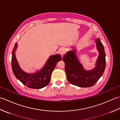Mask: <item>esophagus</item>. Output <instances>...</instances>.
Listing matches in <instances>:
<instances>
[{
	"label": "esophagus",
	"instance_id": "obj_1",
	"mask_svg": "<svg viewBox=\"0 0 120 120\" xmlns=\"http://www.w3.org/2000/svg\"><path fill=\"white\" fill-rule=\"evenodd\" d=\"M66 52H67L66 49L64 48H62V49H60V53L61 54H62V55L65 54L66 53Z\"/></svg>",
	"mask_w": 120,
	"mask_h": 120
}]
</instances>
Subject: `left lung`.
I'll use <instances>...</instances> for the list:
<instances>
[{
  "label": "left lung",
  "mask_w": 120,
  "mask_h": 120,
  "mask_svg": "<svg viewBox=\"0 0 120 120\" xmlns=\"http://www.w3.org/2000/svg\"><path fill=\"white\" fill-rule=\"evenodd\" d=\"M99 56L93 69L85 70L78 60L75 53L76 51L68 52L64 56L65 69L67 79L70 83L81 87L93 86L101 77L106 67V54L104 45L99 38L95 40Z\"/></svg>",
  "instance_id": "left-lung-1"
}]
</instances>
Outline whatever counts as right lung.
Listing matches in <instances>:
<instances>
[{
  "label": "right lung",
  "instance_id": "1",
  "mask_svg": "<svg viewBox=\"0 0 120 120\" xmlns=\"http://www.w3.org/2000/svg\"><path fill=\"white\" fill-rule=\"evenodd\" d=\"M18 47L16 43L12 53V69L15 77L22 83L30 89H40L46 86L50 82L51 74L57 63L61 60L62 57L60 54L51 56L46 62L42 69L35 74H28L21 69L16 60L15 51Z\"/></svg>",
  "mask_w": 120,
  "mask_h": 120
}]
</instances>
